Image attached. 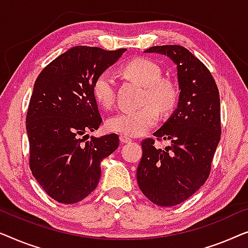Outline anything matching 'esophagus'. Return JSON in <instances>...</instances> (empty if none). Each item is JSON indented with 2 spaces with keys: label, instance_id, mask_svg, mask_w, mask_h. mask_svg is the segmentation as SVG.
<instances>
[{
  "label": "esophagus",
  "instance_id": "esophagus-1",
  "mask_svg": "<svg viewBox=\"0 0 248 248\" xmlns=\"http://www.w3.org/2000/svg\"><path fill=\"white\" fill-rule=\"evenodd\" d=\"M120 141L124 142V144H129V142H132V139L130 137H128V136L121 135L120 136Z\"/></svg>",
  "mask_w": 248,
  "mask_h": 248
}]
</instances>
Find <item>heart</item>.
<instances>
[{"instance_id":"obj_1","label":"heart","mask_w":248,"mask_h":248,"mask_svg":"<svg viewBox=\"0 0 248 248\" xmlns=\"http://www.w3.org/2000/svg\"><path fill=\"white\" fill-rule=\"evenodd\" d=\"M123 72L145 86L142 102L135 110H124L107 121L110 131L124 136H140L149 130L158 120V111L169 113L177 103V89L169 79L162 78V69L151 59L135 58L124 65ZM94 99L103 108H111L116 100V81L109 71L100 73L92 85ZM152 104L151 105L150 103Z\"/></svg>"}]
</instances>
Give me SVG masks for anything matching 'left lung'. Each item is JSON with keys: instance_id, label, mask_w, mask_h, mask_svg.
<instances>
[{"instance_id": "left-lung-1", "label": "left lung", "mask_w": 248, "mask_h": 248, "mask_svg": "<svg viewBox=\"0 0 248 248\" xmlns=\"http://www.w3.org/2000/svg\"><path fill=\"white\" fill-rule=\"evenodd\" d=\"M145 53L163 54L175 62L181 92L177 109L154 132L170 145L162 149L153 138L141 141L137 182L153 203L173 207L195 193L210 174L221 135L219 91L210 71L186 48L165 45Z\"/></svg>"}]
</instances>
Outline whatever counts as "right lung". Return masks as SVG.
<instances>
[{
	"instance_id": "obj_1",
	"label": "right lung",
	"mask_w": 248,
	"mask_h": 248,
	"mask_svg": "<svg viewBox=\"0 0 248 248\" xmlns=\"http://www.w3.org/2000/svg\"><path fill=\"white\" fill-rule=\"evenodd\" d=\"M127 49L76 46L49 62L34 82L27 112L29 166L61 203L82 201L95 189L100 163L119 146L117 134L91 137L102 123L92 85Z\"/></svg>"
}]
</instances>
